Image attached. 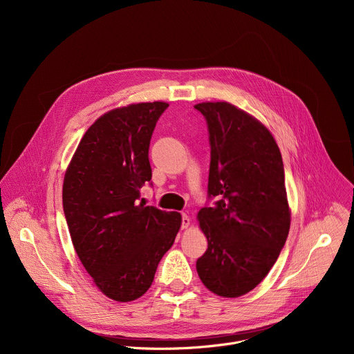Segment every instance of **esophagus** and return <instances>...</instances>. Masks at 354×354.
<instances>
[{"instance_id": "1", "label": "esophagus", "mask_w": 354, "mask_h": 354, "mask_svg": "<svg viewBox=\"0 0 354 354\" xmlns=\"http://www.w3.org/2000/svg\"><path fill=\"white\" fill-rule=\"evenodd\" d=\"M190 225V218H189V216L187 214H182V228L185 230V228H187Z\"/></svg>"}]
</instances>
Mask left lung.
<instances>
[{"instance_id":"obj_1","label":"left lung","mask_w":354,"mask_h":354,"mask_svg":"<svg viewBox=\"0 0 354 354\" xmlns=\"http://www.w3.org/2000/svg\"><path fill=\"white\" fill-rule=\"evenodd\" d=\"M207 120L209 194L218 201L197 213L209 248L196 262L212 292L235 298L254 290L286 243L291 210L279 145L257 118L230 102L194 105Z\"/></svg>"}]
</instances>
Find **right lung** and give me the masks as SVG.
Listing matches in <instances>:
<instances>
[{
    "label": "right lung",
    "mask_w": 354,
    "mask_h": 354,
    "mask_svg": "<svg viewBox=\"0 0 354 354\" xmlns=\"http://www.w3.org/2000/svg\"><path fill=\"white\" fill-rule=\"evenodd\" d=\"M167 108L156 100L104 113L82 136L64 175L74 249L95 286L119 302L145 294L182 225L178 212L137 203L151 179L149 140Z\"/></svg>",
    "instance_id": "1"
}]
</instances>
